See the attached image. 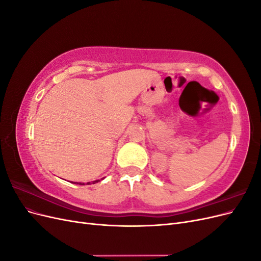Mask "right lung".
Here are the masks:
<instances>
[{"mask_svg":"<svg viewBox=\"0 0 261 261\" xmlns=\"http://www.w3.org/2000/svg\"><path fill=\"white\" fill-rule=\"evenodd\" d=\"M97 181H99V180H94V181H93V183H92V184H94V183H97ZM87 184H89V183H87ZM81 185H83V184H82V183H81Z\"/></svg>","mask_w":261,"mask_h":261,"instance_id":"add662e5","label":"right lung"}]
</instances>
